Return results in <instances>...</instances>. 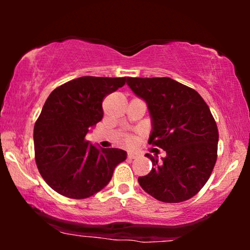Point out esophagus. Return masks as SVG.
<instances>
[{"label": "esophagus", "instance_id": "1", "mask_svg": "<svg viewBox=\"0 0 250 250\" xmlns=\"http://www.w3.org/2000/svg\"><path fill=\"white\" fill-rule=\"evenodd\" d=\"M136 157H138V155H136V153H134V152H128L127 153V158L128 159H135Z\"/></svg>", "mask_w": 250, "mask_h": 250}]
</instances>
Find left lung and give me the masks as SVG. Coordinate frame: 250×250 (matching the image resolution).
I'll list each match as a JSON object with an SVG mask.
<instances>
[{
  "instance_id": "left-lung-1",
  "label": "left lung",
  "mask_w": 250,
  "mask_h": 250,
  "mask_svg": "<svg viewBox=\"0 0 250 250\" xmlns=\"http://www.w3.org/2000/svg\"><path fill=\"white\" fill-rule=\"evenodd\" d=\"M131 90L143 99L151 116L149 143L165 150L139 184L163 203H181L199 192L217 159L218 129L206 102L193 88L169 77H127Z\"/></svg>"
}]
</instances>
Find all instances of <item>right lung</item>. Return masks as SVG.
Returning a JSON list of instances; mask_svg holds the SVG:
<instances>
[{"instance_id": "right-lung-1", "label": "right lung", "mask_w": 250, "mask_h": 250, "mask_svg": "<svg viewBox=\"0 0 250 250\" xmlns=\"http://www.w3.org/2000/svg\"><path fill=\"white\" fill-rule=\"evenodd\" d=\"M126 80L80 77L54 88L46 99L34 126V149L40 174L58 193L73 199L93 196L126 159L124 150L97 148L85 139L104 117V99Z\"/></svg>"}]
</instances>
